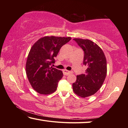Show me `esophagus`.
<instances>
[{"label":"esophagus","instance_id":"obj_1","mask_svg":"<svg viewBox=\"0 0 128 128\" xmlns=\"http://www.w3.org/2000/svg\"><path fill=\"white\" fill-rule=\"evenodd\" d=\"M70 73H72V72H71V71H69V70H66V69H64V70H63V74L64 75L68 76L69 74H70Z\"/></svg>","mask_w":128,"mask_h":128}]
</instances>
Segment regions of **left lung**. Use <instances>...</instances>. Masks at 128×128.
I'll return each mask as SVG.
<instances>
[{"label":"left lung","mask_w":128,"mask_h":128,"mask_svg":"<svg viewBox=\"0 0 128 128\" xmlns=\"http://www.w3.org/2000/svg\"><path fill=\"white\" fill-rule=\"evenodd\" d=\"M84 51V64L87 67L84 74L77 76L73 90L81 98L95 94L102 87L107 75V61L102 48L89 40L73 39Z\"/></svg>","instance_id":"8db88e82"}]
</instances>
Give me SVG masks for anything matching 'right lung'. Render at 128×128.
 I'll list each match as a JSON object with an SVG mask.
<instances>
[{
    "mask_svg": "<svg viewBox=\"0 0 128 128\" xmlns=\"http://www.w3.org/2000/svg\"><path fill=\"white\" fill-rule=\"evenodd\" d=\"M71 37L45 36L32 46L26 62V73L32 87L43 95L51 94L56 90L58 82L63 76L62 71L51 66L54 57Z\"/></svg>",
    "mask_w": 128,
    "mask_h": 128,
    "instance_id": "add662e5",
    "label": "right lung"
}]
</instances>
